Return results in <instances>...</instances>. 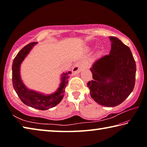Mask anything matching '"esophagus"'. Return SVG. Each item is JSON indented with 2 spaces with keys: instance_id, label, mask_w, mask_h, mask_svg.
<instances>
[{
  "instance_id": "34e87169",
  "label": "esophagus",
  "mask_w": 147,
  "mask_h": 147,
  "mask_svg": "<svg viewBox=\"0 0 147 147\" xmlns=\"http://www.w3.org/2000/svg\"><path fill=\"white\" fill-rule=\"evenodd\" d=\"M84 68V66L81 62H77V63L74 65V67L72 69V72L73 74H78L82 71V69Z\"/></svg>"
}]
</instances>
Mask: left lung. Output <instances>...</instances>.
<instances>
[{
	"label": "left lung",
	"instance_id": "8db88e82",
	"mask_svg": "<svg viewBox=\"0 0 147 147\" xmlns=\"http://www.w3.org/2000/svg\"><path fill=\"white\" fill-rule=\"evenodd\" d=\"M111 41L109 54L97 59L90 70L93 80L88 83L91 98L100 105L115 107L132 92L136 65L130 48L115 37Z\"/></svg>",
	"mask_w": 147,
	"mask_h": 147
}]
</instances>
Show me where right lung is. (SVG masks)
Segmentation results:
<instances>
[{"label":"right lung","mask_w":147,"mask_h":147,"mask_svg":"<svg viewBox=\"0 0 147 147\" xmlns=\"http://www.w3.org/2000/svg\"><path fill=\"white\" fill-rule=\"evenodd\" d=\"M37 43V42H33L27 45L19 52L14 58L12 64V83L17 95L24 104L35 109L47 110L56 106L61 101L71 72L69 71L61 74L59 88L52 94H45L27 88L21 80L20 68L22 62Z\"/></svg>","instance_id":"obj_1"}]
</instances>
